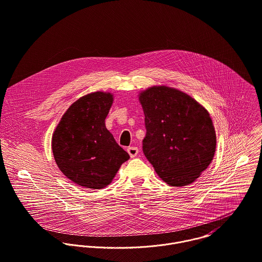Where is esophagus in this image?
Returning <instances> with one entry per match:
<instances>
[{
    "label": "esophagus",
    "instance_id": "1",
    "mask_svg": "<svg viewBox=\"0 0 262 262\" xmlns=\"http://www.w3.org/2000/svg\"><path fill=\"white\" fill-rule=\"evenodd\" d=\"M127 151H128V154H129V156H130L131 158H135V157L138 155L139 149H138L136 146H131V147H129V148L127 149Z\"/></svg>",
    "mask_w": 262,
    "mask_h": 262
}]
</instances>
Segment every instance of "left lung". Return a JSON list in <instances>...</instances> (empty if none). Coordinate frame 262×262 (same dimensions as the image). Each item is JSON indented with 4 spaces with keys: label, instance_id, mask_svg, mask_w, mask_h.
I'll return each instance as SVG.
<instances>
[{
    "label": "left lung",
    "instance_id": "left-lung-1",
    "mask_svg": "<svg viewBox=\"0 0 262 262\" xmlns=\"http://www.w3.org/2000/svg\"><path fill=\"white\" fill-rule=\"evenodd\" d=\"M146 135L143 154L167 184L193 183L211 163L216 136L208 112L190 95L168 86L139 93Z\"/></svg>",
    "mask_w": 262,
    "mask_h": 262
}]
</instances>
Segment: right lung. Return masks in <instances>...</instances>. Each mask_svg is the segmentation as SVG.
Here are the masks:
<instances>
[{"label":"right lung","mask_w":262,"mask_h":262,"mask_svg":"<svg viewBox=\"0 0 262 262\" xmlns=\"http://www.w3.org/2000/svg\"><path fill=\"white\" fill-rule=\"evenodd\" d=\"M113 94L96 91L80 97L63 115L52 138L60 171L79 186H107L129 155L105 128Z\"/></svg>","instance_id":"right-lung-1"}]
</instances>
